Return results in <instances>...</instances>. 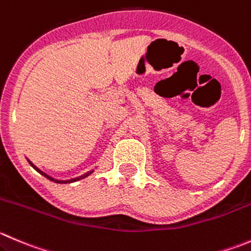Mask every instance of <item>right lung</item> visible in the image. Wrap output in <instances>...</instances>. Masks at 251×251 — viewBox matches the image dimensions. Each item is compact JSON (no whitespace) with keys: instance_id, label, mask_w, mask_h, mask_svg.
<instances>
[{"instance_id":"obj_1","label":"right lung","mask_w":251,"mask_h":251,"mask_svg":"<svg viewBox=\"0 0 251 251\" xmlns=\"http://www.w3.org/2000/svg\"><path fill=\"white\" fill-rule=\"evenodd\" d=\"M29 163H30V162H29ZM30 164H31V163H30ZM31 165H33V164H31ZM33 167H34V165H33ZM34 168H35V167H34ZM35 169H36V168H35ZM36 170H38V172H39V173H41V172H40V170H39V169H36ZM41 174H43V175H45V176H46V177H49V179H50V180H53V179H52V177L48 176V175H46V174H44V173H41ZM89 174H91V173H87V174H84V175H81V176L76 177V179H71V180H67V181H61V180H55V181H56V182H72V181H76V180H81V179H83V177L88 176V175H89Z\"/></svg>"}]
</instances>
